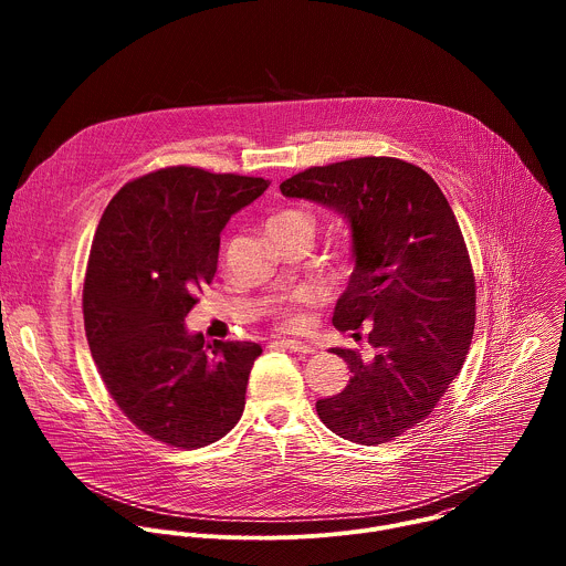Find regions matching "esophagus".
I'll list each match as a JSON object with an SVG mask.
<instances>
[{
    "label": "esophagus",
    "mask_w": 566,
    "mask_h": 566,
    "mask_svg": "<svg viewBox=\"0 0 566 566\" xmlns=\"http://www.w3.org/2000/svg\"><path fill=\"white\" fill-rule=\"evenodd\" d=\"M277 345L289 352H295V354H313V347L306 343H300V340H277Z\"/></svg>",
    "instance_id": "34e87169"
}]
</instances>
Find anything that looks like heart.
Returning <instances> with one entry per match:
<instances>
[{"label":"heart","instance_id":"1","mask_svg":"<svg viewBox=\"0 0 566 566\" xmlns=\"http://www.w3.org/2000/svg\"><path fill=\"white\" fill-rule=\"evenodd\" d=\"M266 230H269V234L271 232H286V230H308V232H313V217L308 212L300 210V208H282V210H277V212H273L269 217ZM313 300H315V295L308 289H300V291H295L289 297L291 306L311 304ZM277 325L282 329H300L302 327V317L295 311L284 308V311L277 313Z\"/></svg>","mask_w":566,"mask_h":566}]
</instances>
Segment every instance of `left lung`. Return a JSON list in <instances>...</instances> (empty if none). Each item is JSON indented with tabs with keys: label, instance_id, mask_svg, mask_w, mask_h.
<instances>
[{
	"label": "left lung",
	"instance_id": "obj_1",
	"mask_svg": "<svg viewBox=\"0 0 566 566\" xmlns=\"http://www.w3.org/2000/svg\"><path fill=\"white\" fill-rule=\"evenodd\" d=\"M352 226L354 273L334 327H369L374 354L334 349L349 385L315 402L332 432L387 443L426 421L457 378L474 332V273L457 217L434 179L408 160L363 156L308 168L280 186Z\"/></svg>",
	"mask_w": 566,
	"mask_h": 566
}]
</instances>
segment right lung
I'll return each mask as SVG.
<instances>
[{
    "label": "right lung",
    "mask_w": 566,
    "mask_h": 566,
    "mask_svg": "<svg viewBox=\"0 0 566 566\" xmlns=\"http://www.w3.org/2000/svg\"><path fill=\"white\" fill-rule=\"evenodd\" d=\"M269 181L164 168L125 184L98 223L83 289L85 334L123 415L147 437L203 448L244 412L258 343H206L186 315L212 282L219 234Z\"/></svg>",
    "instance_id": "right-lung-1"
}]
</instances>
